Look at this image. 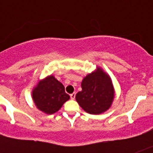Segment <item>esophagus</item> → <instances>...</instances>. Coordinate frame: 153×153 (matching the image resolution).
<instances>
[{
    "mask_svg": "<svg viewBox=\"0 0 153 153\" xmlns=\"http://www.w3.org/2000/svg\"><path fill=\"white\" fill-rule=\"evenodd\" d=\"M75 95H76V94L75 93H72L70 94V96H71V99H74V98H75Z\"/></svg>",
    "mask_w": 153,
    "mask_h": 153,
    "instance_id": "obj_1",
    "label": "esophagus"
}]
</instances>
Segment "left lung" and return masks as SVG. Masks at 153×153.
Instances as JSON below:
<instances>
[{"mask_svg":"<svg viewBox=\"0 0 153 153\" xmlns=\"http://www.w3.org/2000/svg\"><path fill=\"white\" fill-rule=\"evenodd\" d=\"M81 86L75 99L86 113L100 114L111 107L115 96L114 85L109 74L100 67L84 77Z\"/></svg>","mask_w":153,"mask_h":153,"instance_id":"left-lung-1","label":"left lung"}]
</instances>
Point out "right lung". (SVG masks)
<instances>
[{
	"mask_svg": "<svg viewBox=\"0 0 153 153\" xmlns=\"http://www.w3.org/2000/svg\"><path fill=\"white\" fill-rule=\"evenodd\" d=\"M32 96L37 109L47 114L59 111L70 99V96L65 92L64 86L53 75L39 80L32 90Z\"/></svg>",
	"mask_w": 153,
	"mask_h": 153,
	"instance_id": "right-lung-1",
	"label": "right lung"
}]
</instances>
